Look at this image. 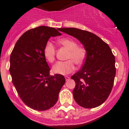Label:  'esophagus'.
Listing matches in <instances>:
<instances>
[{"instance_id":"obj_1","label":"esophagus","mask_w":129,"mask_h":129,"mask_svg":"<svg viewBox=\"0 0 129 129\" xmlns=\"http://www.w3.org/2000/svg\"><path fill=\"white\" fill-rule=\"evenodd\" d=\"M65 78H66V81H68L70 79V77H68V76H66V77H65Z\"/></svg>"}]
</instances>
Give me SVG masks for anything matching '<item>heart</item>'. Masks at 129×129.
Segmentation results:
<instances>
[{
    "instance_id": "heart-1",
    "label": "heart",
    "mask_w": 129,
    "mask_h": 129,
    "mask_svg": "<svg viewBox=\"0 0 129 129\" xmlns=\"http://www.w3.org/2000/svg\"><path fill=\"white\" fill-rule=\"evenodd\" d=\"M59 43L69 50L67 59L65 62H58L53 67L54 73L60 75H67L75 70V63L81 66L85 62L86 56V51L85 47L78 46L75 41L69 38H62L59 40ZM46 59L49 63H53L55 57V46L50 42L46 44L43 50Z\"/></svg>"
}]
</instances>
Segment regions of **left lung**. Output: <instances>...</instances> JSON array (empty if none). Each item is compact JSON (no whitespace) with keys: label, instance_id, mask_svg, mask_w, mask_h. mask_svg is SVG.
Segmentation results:
<instances>
[{"label":"left lung","instance_id":"8db88e82","mask_svg":"<svg viewBox=\"0 0 129 129\" xmlns=\"http://www.w3.org/2000/svg\"><path fill=\"white\" fill-rule=\"evenodd\" d=\"M59 30L78 39L86 51L82 69L71 77L75 82L74 100L83 108L99 106L108 99L114 82L115 57L111 48L100 38L87 31L75 28Z\"/></svg>","mask_w":129,"mask_h":129}]
</instances>
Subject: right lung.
<instances>
[{
	"label": "right lung",
	"instance_id": "add662e5",
	"mask_svg": "<svg viewBox=\"0 0 129 129\" xmlns=\"http://www.w3.org/2000/svg\"><path fill=\"white\" fill-rule=\"evenodd\" d=\"M58 30L45 26L29 29L18 39L11 53L12 83L23 102L35 110L54 106L66 82L62 75H50L43 53L49 39L61 35Z\"/></svg>",
	"mask_w": 129,
	"mask_h": 129
}]
</instances>
